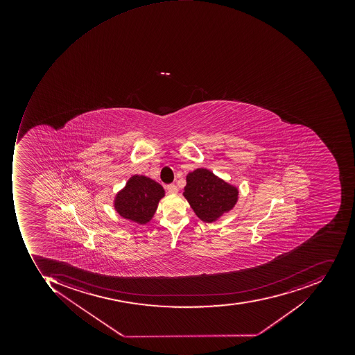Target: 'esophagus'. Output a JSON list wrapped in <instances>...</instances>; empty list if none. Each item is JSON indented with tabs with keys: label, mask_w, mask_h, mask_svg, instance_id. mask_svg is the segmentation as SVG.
I'll list each match as a JSON object with an SVG mask.
<instances>
[{
	"label": "esophagus",
	"mask_w": 355,
	"mask_h": 355,
	"mask_svg": "<svg viewBox=\"0 0 355 355\" xmlns=\"http://www.w3.org/2000/svg\"><path fill=\"white\" fill-rule=\"evenodd\" d=\"M167 192H168L169 194H177V193H178V189H177L175 184H168V186H167Z\"/></svg>",
	"instance_id": "obj_1"
}]
</instances>
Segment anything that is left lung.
I'll return each instance as SVG.
<instances>
[{"mask_svg": "<svg viewBox=\"0 0 355 355\" xmlns=\"http://www.w3.org/2000/svg\"><path fill=\"white\" fill-rule=\"evenodd\" d=\"M191 208L202 222L218 220L234 209L238 202L239 190L220 179L207 168H196L187 175L183 189Z\"/></svg>", "mask_w": 355, "mask_h": 355, "instance_id": "8db88e82", "label": "left lung"}]
</instances>
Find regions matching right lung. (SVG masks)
I'll return each instance as SVG.
<instances>
[{
    "instance_id": "right-lung-1",
    "label": "right lung",
    "mask_w": 355,
    "mask_h": 355,
    "mask_svg": "<svg viewBox=\"0 0 355 355\" xmlns=\"http://www.w3.org/2000/svg\"><path fill=\"white\" fill-rule=\"evenodd\" d=\"M164 196V189L158 182L143 175H133L116 194L114 209L121 218L145 225L153 220Z\"/></svg>"
}]
</instances>
